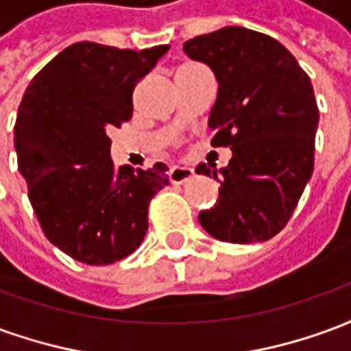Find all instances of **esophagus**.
Returning <instances> with one entry per match:
<instances>
[{
  "instance_id": "esophagus-1",
  "label": "esophagus",
  "mask_w": 351,
  "mask_h": 351,
  "mask_svg": "<svg viewBox=\"0 0 351 351\" xmlns=\"http://www.w3.org/2000/svg\"><path fill=\"white\" fill-rule=\"evenodd\" d=\"M191 176H193V169L188 167V165H175L169 171V180L173 184L186 182Z\"/></svg>"
}]
</instances>
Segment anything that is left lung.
<instances>
[{
  "instance_id": "obj_1",
  "label": "left lung",
  "mask_w": 351,
  "mask_h": 351,
  "mask_svg": "<svg viewBox=\"0 0 351 351\" xmlns=\"http://www.w3.org/2000/svg\"><path fill=\"white\" fill-rule=\"evenodd\" d=\"M184 52L218 80L210 145L233 152L220 171L197 165L220 182L216 205L199 213V223L223 243L269 241L291 218L314 171L319 112L308 75L282 43L241 26L193 37Z\"/></svg>"
}]
</instances>
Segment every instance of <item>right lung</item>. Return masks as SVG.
I'll list each match as a JSON object with an SVG mask.
<instances>
[{"label":"right lung","mask_w":351,"mask_h":351,"mask_svg":"<svg viewBox=\"0 0 351 351\" xmlns=\"http://www.w3.org/2000/svg\"><path fill=\"white\" fill-rule=\"evenodd\" d=\"M169 45L146 50L82 41L62 50L24 92L14 123L19 171L50 243L86 265L137 250L167 165L116 169L107 131L133 114V88Z\"/></svg>","instance_id":"obj_1"}]
</instances>
